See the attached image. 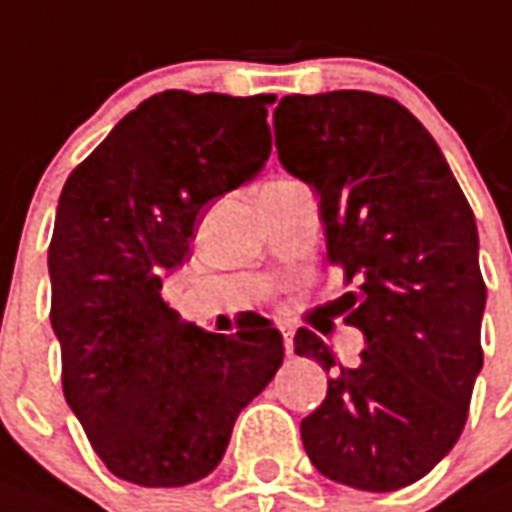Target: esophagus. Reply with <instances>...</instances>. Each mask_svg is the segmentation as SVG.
I'll return each mask as SVG.
<instances>
[{
    "mask_svg": "<svg viewBox=\"0 0 512 512\" xmlns=\"http://www.w3.org/2000/svg\"><path fill=\"white\" fill-rule=\"evenodd\" d=\"M279 333H282V338H284V349H287V354H292V335H295V327H290V325H279Z\"/></svg>",
    "mask_w": 512,
    "mask_h": 512,
    "instance_id": "obj_1",
    "label": "esophagus"
}]
</instances>
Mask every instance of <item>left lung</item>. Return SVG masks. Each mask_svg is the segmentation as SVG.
Instances as JSON below:
<instances>
[{
	"label": "left lung",
	"instance_id": "obj_1",
	"mask_svg": "<svg viewBox=\"0 0 512 512\" xmlns=\"http://www.w3.org/2000/svg\"><path fill=\"white\" fill-rule=\"evenodd\" d=\"M279 161L319 195L327 260L341 265L368 349L343 368L300 327L295 354L333 378L300 421L308 459L362 491L411 486L454 448L483 368L486 284L478 228L443 152L395 99L368 91L284 96Z\"/></svg>",
	"mask_w": 512,
	"mask_h": 512
}]
</instances>
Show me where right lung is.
<instances>
[{"label": "right lung", "instance_id": "right-lung-1", "mask_svg": "<svg viewBox=\"0 0 512 512\" xmlns=\"http://www.w3.org/2000/svg\"><path fill=\"white\" fill-rule=\"evenodd\" d=\"M268 104L273 96L155 93L58 198L48 271L64 397L109 473L136 486L174 489L212 473L241 408L284 360L265 317L206 333L163 300L198 212L268 161Z\"/></svg>", "mask_w": 512, "mask_h": 512}]
</instances>
